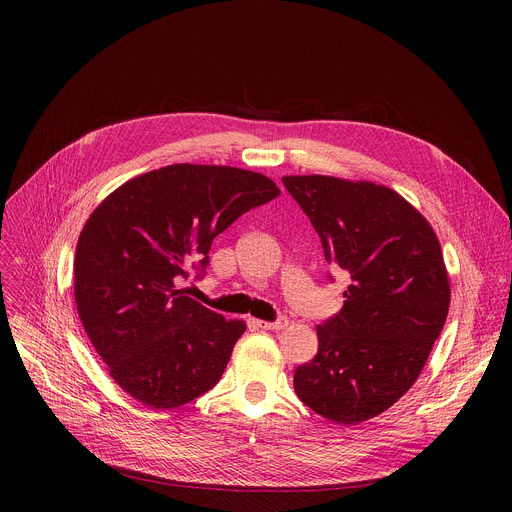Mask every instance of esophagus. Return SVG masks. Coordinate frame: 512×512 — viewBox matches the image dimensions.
I'll use <instances>...</instances> for the list:
<instances>
[{"instance_id":"obj_1","label":"esophagus","mask_w":512,"mask_h":512,"mask_svg":"<svg viewBox=\"0 0 512 512\" xmlns=\"http://www.w3.org/2000/svg\"><path fill=\"white\" fill-rule=\"evenodd\" d=\"M287 324H289V320H287V318H277L275 322H263V320H257V326H259L261 330H283Z\"/></svg>"}]
</instances>
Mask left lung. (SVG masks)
I'll use <instances>...</instances> for the list:
<instances>
[{
	"label": "left lung",
	"mask_w": 512,
	"mask_h": 512,
	"mask_svg": "<svg viewBox=\"0 0 512 512\" xmlns=\"http://www.w3.org/2000/svg\"><path fill=\"white\" fill-rule=\"evenodd\" d=\"M281 182L308 214L326 261L350 279L342 310L318 326V354L296 369L294 389L330 421H367L411 389L446 324L440 241L391 188L318 174Z\"/></svg>",
	"instance_id": "1"
}]
</instances>
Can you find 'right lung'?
<instances>
[{
    "instance_id": "add662e5",
    "label": "right lung",
    "mask_w": 512,
    "mask_h": 512,
    "mask_svg": "<svg viewBox=\"0 0 512 512\" xmlns=\"http://www.w3.org/2000/svg\"><path fill=\"white\" fill-rule=\"evenodd\" d=\"M279 196L263 174L174 164L141 174L89 216L75 255L79 318L115 383L152 409H174L223 377L245 332L180 283L208 267L212 239Z\"/></svg>"
}]
</instances>
